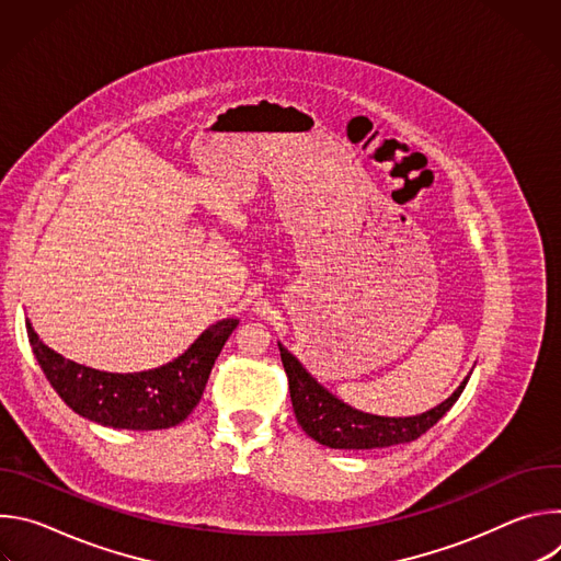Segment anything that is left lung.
Returning a JSON list of instances; mask_svg holds the SVG:
<instances>
[{
  "mask_svg": "<svg viewBox=\"0 0 561 561\" xmlns=\"http://www.w3.org/2000/svg\"><path fill=\"white\" fill-rule=\"evenodd\" d=\"M279 355L284 370L288 375V390L295 417L299 426L306 431L308 437L324 444L329 448H344V450H370V448H386L394 444H407L422 437L428 428H433L459 399L461 390L468 383V377L457 386V390L442 402L439 407L413 415V417H381L357 411L333 392H329L322 383L314 381V377L293 357L282 344Z\"/></svg>",
  "mask_w": 561,
  "mask_h": 561,
  "instance_id": "obj_1",
  "label": "left lung"
}]
</instances>
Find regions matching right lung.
I'll list each match as a JSON object with an SVG mask.
<instances>
[{"label": "right lung", "instance_id": "right-lung-1", "mask_svg": "<svg viewBox=\"0 0 561 561\" xmlns=\"http://www.w3.org/2000/svg\"><path fill=\"white\" fill-rule=\"evenodd\" d=\"M237 319L206 329L178 359L141 373H106L75 364L48 348L26 319L33 353L64 404L91 422L126 431H162L184 422L199 404L208 375Z\"/></svg>", "mask_w": 561, "mask_h": 561}]
</instances>
